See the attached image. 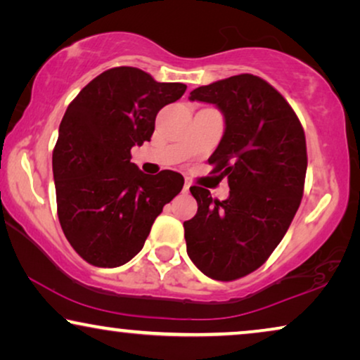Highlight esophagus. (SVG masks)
Masks as SVG:
<instances>
[{
	"instance_id": "34e87169",
	"label": "esophagus",
	"mask_w": 360,
	"mask_h": 360,
	"mask_svg": "<svg viewBox=\"0 0 360 360\" xmlns=\"http://www.w3.org/2000/svg\"><path fill=\"white\" fill-rule=\"evenodd\" d=\"M184 191H185V193H188V191H190V184H185L184 185Z\"/></svg>"
}]
</instances>
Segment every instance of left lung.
<instances>
[{
	"mask_svg": "<svg viewBox=\"0 0 360 360\" xmlns=\"http://www.w3.org/2000/svg\"><path fill=\"white\" fill-rule=\"evenodd\" d=\"M188 98L223 112L224 134L208 162L228 176L229 196L213 200L191 186L198 211L184 223L186 252L210 278L228 282L259 269L290 228L303 196L307 141L287 100L250 73L195 88Z\"/></svg>",
	"mask_w": 360,
	"mask_h": 360,
	"instance_id": "obj_1",
	"label": "left lung"
}]
</instances>
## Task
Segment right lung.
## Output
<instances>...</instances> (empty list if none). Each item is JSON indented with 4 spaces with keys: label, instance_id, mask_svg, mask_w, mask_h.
<instances>
[{
    "label": "right lung",
    "instance_id": "add662e5",
    "mask_svg": "<svg viewBox=\"0 0 360 360\" xmlns=\"http://www.w3.org/2000/svg\"><path fill=\"white\" fill-rule=\"evenodd\" d=\"M185 90L184 83L116 67L68 105L52 155L57 213L67 240L88 264L112 269L129 262L164 205L184 188L176 172L139 170L131 149L150 141L157 112Z\"/></svg>",
    "mask_w": 360,
    "mask_h": 360
}]
</instances>
